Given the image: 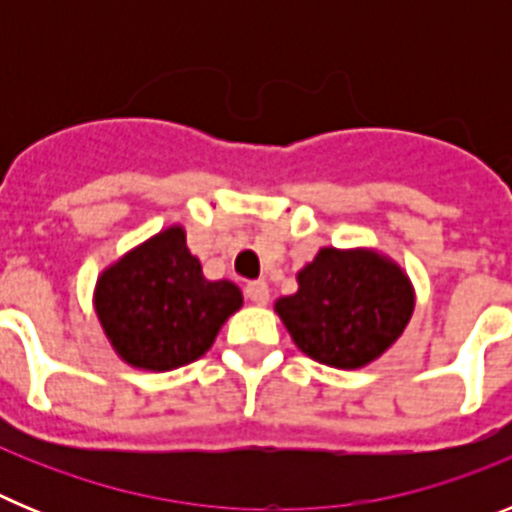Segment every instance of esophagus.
<instances>
[{
	"label": "esophagus",
	"instance_id": "esophagus-1",
	"mask_svg": "<svg viewBox=\"0 0 512 512\" xmlns=\"http://www.w3.org/2000/svg\"><path fill=\"white\" fill-rule=\"evenodd\" d=\"M246 297L253 305H266L269 302V284L266 282H248L246 284Z\"/></svg>",
	"mask_w": 512,
	"mask_h": 512
}]
</instances>
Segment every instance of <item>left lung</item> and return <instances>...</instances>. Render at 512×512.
<instances>
[{"instance_id": "1", "label": "left lung", "mask_w": 512, "mask_h": 512, "mask_svg": "<svg viewBox=\"0 0 512 512\" xmlns=\"http://www.w3.org/2000/svg\"><path fill=\"white\" fill-rule=\"evenodd\" d=\"M297 284L274 310L302 354L336 369L372 364L413 318L408 274L372 248H320Z\"/></svg>"}]
</instances>
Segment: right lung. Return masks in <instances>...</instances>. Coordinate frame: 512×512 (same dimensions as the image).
Returning a JSON list of instances; mask_svg holds the SVG:
<instances>
[{
  "mask_svg": "<svg viewBox=\"0 0 512 512\" xmlns=\"http://www.w3.org/2000/svg\"><path fill=\"white\" fill-rule=\"evenodd\" d=\"M241 305L233 282L202 277L182 225L161 230L107 266L94 289V310L115 354L146 372H171L205 356Z\"/></svg>",
  "mask_w": 512,
  "mask_h": 512,
  "instance_id": "right-lung-1",
  "label": "right lung"
}]
</instances>
